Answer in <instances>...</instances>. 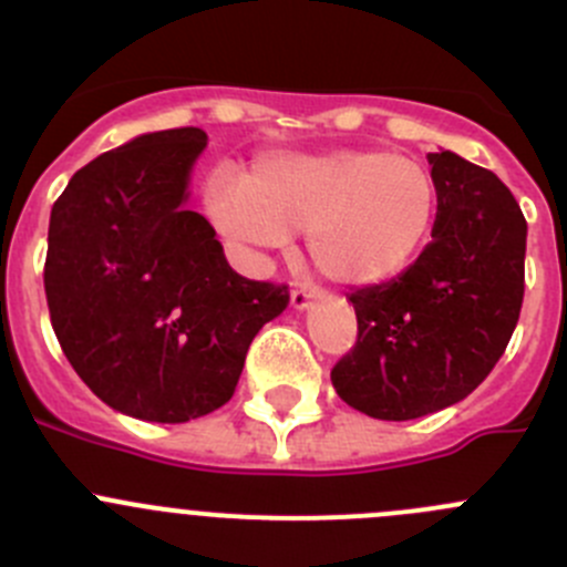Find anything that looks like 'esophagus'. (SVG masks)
<instances>
[{"label":"esophagus","mask_w":567,"mask_h":567,"mask_svg":"<svg viewBox=\"0 0 567 567\" xmlns=\"http://www.w3.org/2000/svg\"><path fill=\"white\" fill-rule=\"evenodd\" d=\"M310 299H312V290L307 288V285H296V288L290 290V307H293V310H305V307H310Z\"/></svg>","instance_id":"1"}]
</instances>
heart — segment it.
<instances>
[{"label":"heart","mask_w":567,"mask_h":567,"mask_svg":"<svg viewBox=\"0 0 567 567\" xmlns=\"http://www.w3.org/2000/svg\"><path fill=\"white\" fill-rule=\"evenodd\" d=\"M208 210L227 236L282 247L307 233L320 277L346 288L390 282L411 266L436 219V177L411 156L334 151L266 156L249 181L216 175Z\"/></svg>","instance_id":"1"}]
</instances>
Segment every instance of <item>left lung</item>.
Wrapping results in <instances>:
<instances>
[{"instance_id":"left-lung-1","label":"left lung","mask_w":567,"mask_h":567,"mask_svg":"<svg viewBox=\"0 0 567 567\" xmlns=\"http://www.w3.org/2000/svg\"><path fill=\"white\" fill-rule=\"evenodd\" d=\"M431 244L392 282L348 296L359 334L331 368L337 394L375 420H416L477 390L524 301L527 219L491 169L431 153Z\"/></svg>"}]
</instances>
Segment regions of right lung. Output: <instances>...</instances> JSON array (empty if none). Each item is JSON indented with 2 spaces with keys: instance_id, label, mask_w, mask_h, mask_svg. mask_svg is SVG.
<instances>
[{
  "instance_id": "right-lung-1",
  "label": "right lung",
  "mask_w": 567,
  "mask_h": 567,
  "mask_svg": "<svg viewBox=\"0 0 567 567\" xmlns=\"http://www.w3.org/2000/svg\"><path fill=\"white\" fill-rule=\"evenodd\" d=\"M203 128L136 136L79 169L49 221L51 326L79 379L147 422H188L236 392L282 282L233 271L205 216L183 208Z\"/></svg>"
}]
</instances>
